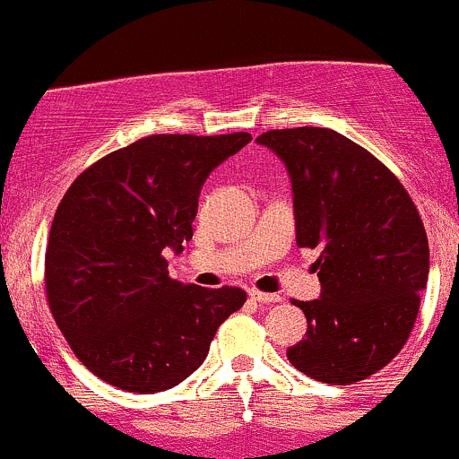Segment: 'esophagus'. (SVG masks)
<instances>
[{"label":"esophagus","mask_w":459,"mask_h":459,"mask_svg":"<svg viewBox=\"0 0 459 459\" xmlns=\"http://www.w3.org/2000/svg\"><path fill=\"white\" fill-rule=\"evenodd\" d=\"M249 297H252V301L265 303V306H270V303H279V301H281L279 294H265V292H258V290H252V292H249Z\"/></svg>","instance_id":"1"}]
</instances>
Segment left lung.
I'll return each instance as SVG.
<instances>
[{
	"instance_id": "obj_1",
	"label": "left lung",
	"mask_w": 459,
	"mask_h": 459,
	"mask_svg": "<svg viewBox=\"0 0 459 459\" xmlns=\"http://www.w3.org/2000/svg\"><path fill=\"white\" fill-rule=\"evenodd\" d=\"M256 143L288 169L299 247L321 249L319 299L294 301L307 330L290 364L316 382H361L394 359L417 319L429 281L420 212L390 169L337 131L274 129Z\"/></svg>"
}]
</instances>
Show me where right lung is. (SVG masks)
Masks as SVG:
<instances>
[{"instance_id": "add662e5", "label": "right lung", "mask_w": 459, "mask_h": 459, "mask_svg": "<svg viewBox=\"0 0 459 459\" xmlns=\"http://www.w3.org/2000/svg\"><path fill=\"white\" fill-rule=\"evenodd\" d=\"M252 135H149L82 171L47 247V297L77 359L102 382L160 393L205 361L216 330L247 294L169 279L207 176Z\"/></svg>"}]
</instances>
